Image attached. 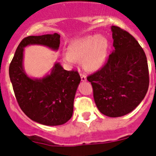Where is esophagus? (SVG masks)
Returning <instances> with one entry per match:
<instances>
[{
  "mask_svg": "<svg viewBox=\"0 0 156 156\" xmlns=\"http://www.w3.org/2000/svg\"><path fill=\"white\" fill-rule=\"evenodd\" d=\"M80 77H81V80H82L83 82H84V81H87L86 75H84V74H80Z\"/></svg>",
  "mask_w": 156,
  "mask_h": 156,
  "instance_id": "1",
  "label": "esophagus"
}]
</instances>
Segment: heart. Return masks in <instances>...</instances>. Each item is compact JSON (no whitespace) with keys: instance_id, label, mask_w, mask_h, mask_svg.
I'll list each match as a JSON object with an SVG mask.
<instances>
[{"instance_id":"1","label":"heart","mask_w":156,"mask_h":156,"mask_svg":"<svg viewBox=\"0 0 156 156\" xmlns=\"http://www.w3.org/2000/svg\"><path fill=\"white\" fill-rule=\"evenodd\" d=\"M108 41L99 34L87 36L76 40L63 55V60L73 65L83 60V66L87 71L94 72L102 68L108 58Z\"/></svg>"}]
</instances>
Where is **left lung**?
Returning a JSON list of instances; mask_svg holds the SVG:
<instances>
[{
	"label": "left lung",
	"instance_id": "8db88e82",
	"mask_svg": "<svg viewBox=\"0 0 156 156\" xmlns=\"http://www.w3.org/2000/svg\"><path fill=\"white\" fill-rule=\"evenodd\" d=\"M114 50L102 68L87 76L99 111L119 117L133 111L149 86L147 58L134 37L118 27H111Z\"/></svg>",
	"mask_w": 156,
	"mask_h": 156
}]
</instances>
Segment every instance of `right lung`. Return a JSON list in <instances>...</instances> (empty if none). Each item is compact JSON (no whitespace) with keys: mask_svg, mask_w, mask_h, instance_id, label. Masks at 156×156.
<instances>
[{"mask_svg":"<svg viewBox=\"0 0 156 156\" xmlns=\"http://www.w3.org/2000/svg\"><path fill=\"white\" fill-rule=\"evenodd\" d=\"M39 44L57 51L58 34L30 36L20 42L9 66V76L19 107L32 120L46 126H58L71 119L80 76L77 71H67L58 62L50 74L41 79L30 78L23 69L25 47Z\"/></svg>","mask_w":156,"mask_h":156,"instance_id":"add662e5","label":"right lung"}]
</instances>
